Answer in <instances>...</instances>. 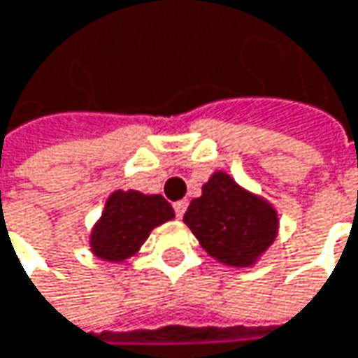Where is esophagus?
<instances>
[{"instance_id":"obj_1","label":"esophagus","mask_w":358,"mask_h":358,"mask_svg":"<svg viewBox=\"0 0 358 358\" xmlns=\"http://www.w3.org/2000/svg\"><path fill=\"white\" fill-rule=\"evenodd\" d=\"M173 208H175V214H177V218H183V214H185V210H187V201L185 200L175 201V203H173Z\"/></svg>"}]
</instances>
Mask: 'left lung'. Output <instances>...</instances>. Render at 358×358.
<instances>
[{
  "label": "left lung",
  "instance_id": "left-lung-1",
  "mask_svg": "<svg viewBox=\"0 0 358 358\" xmlns=\"http://www.w3.org/2000/svg\"><path fill=\"white\" fill-rule=\"evenodd\" d=\"M183 220L210 255L239 268L253 264L272 245L278 229L274 208L247 194L224 173L210 177Z\"/></svg>",
  "mask_w": 358,
  "mask_h": 358
}]
</instances>
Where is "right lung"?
I'll return each instance as SVG.
<instances>
[{
  "label": "right lung",
  "instance_id": "1",
  "mask_svg": "<svg viewBox=\"0 0 358 358\" xmlns=\"http://www.w3.org/2000/svg\"><path fill=\"white\" fill-rule=\"evenodd\" d=\"M175 216L162 196H144L140 192H115L92 231V251L109 262L131 257L148 239L150 231Z\"/></svg>",
  "mask_w": 358,
  "mask_h": 358
}]
</instances>
